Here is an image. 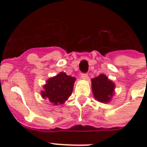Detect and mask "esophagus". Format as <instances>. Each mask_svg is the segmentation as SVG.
I'll return each mask as SVG.
<instances>
[{
    "mask_svg": "<svg viewBox=\"0 0 147 147\" xmlns=\"http://www.w3.org/2000/svg\"><path fill=\"white\" fill-rule=\"evenodd\" d=\"M81 78H82V79H87L88 74L87 73H82L81 74Z\"/></svg>",
    "mask_w": 147,
    "mask_h": 147,
    "instance_id": "1",
    "label": "esophagus"
}]
</instances>
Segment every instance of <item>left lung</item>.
<instances>
[{
  "mask_svg": "<svg viewBox=\"0 0 147 147\" xmlns=\"http://www.w3.org/2000/svg\"><path fill=\"white\" fill-rule=\"evenodd\" d=\"M92 92L94 98L100 102H108L114 94V84L107 76L100 75L92 79Z\"/></svg>",
  "mask_w": 147,
  "mask_h": 147,
  "instance_id": "left-lung-1",
  "label": "left lung"
}]
</instances>
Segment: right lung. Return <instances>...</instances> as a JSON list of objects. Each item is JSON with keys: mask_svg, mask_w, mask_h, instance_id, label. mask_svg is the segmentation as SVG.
<instances>
[{"mask_svg": "<svg viewBox=\"0 0 147 147\" xmlns=\"http://www.w3.org/2000/svg\"><path fill=\"white\" fill-rule=\"evenodd\" d=\"M76 78L61 72L58 76L47 80L42 96L48 98L53 105H62L71 95Z\"/></svg>", "mask_w": 147, "mask_h": 147, "instance_id": "add662e5", "label": "right lung"}]
</instances>
